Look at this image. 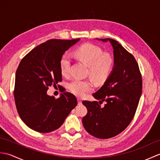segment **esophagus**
<instances>
[{
	"label": "esophagus",
	"mask_w": 160,
	"mask_h": 160,
	"mask_svg": "<svg viewBox=\"0 0 160 160\" xmlns=\"http://www.w3.org/2000/svg\"><path fill=\"white\" fill-rule=\"evenodd\" d=\"M78 105H82V100H80V99H78Z\"/></svg>",
	"instance_id": "obj_1"
}]
</instances>
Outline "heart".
Here are the masks:
<instances>
[{"mask_svg": "<svg viewBox=\"0 0 160 160\" xmlns=\"http://www.w3.org/2000/svg\"><path fill=\"white\" fill-rule=\"evenodd\" d=\"M76 56L89 68V76L98 83L104 82L109 76L113 67L114 61L107 53H102L99 47L91 43L81 45L75 51ZM71 64L70 57L64 54L60 61V71L62 76H67ZM94 85L90 80L76 79L69 84V89L77 96L83 97L93 89Z\"/></svg>", "mask_w": 160, "mask_h": 160, "instance_id": "obj_1", "label": "heart"}]
</instances>
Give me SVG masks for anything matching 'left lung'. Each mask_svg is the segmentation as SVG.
<instances>
[{
  "instance_id": "8db88e82",
  "label": "left lung",
  "mask_w": 160,
  "mask_h": 160,
  "mask_svg": "<svg viewBox=\"0 0 160 160\" xmlns=\"http://www.w3.org/2000/svg\"><path fill=\"white\" fill-rule=\"evenodd\" d=\"M96 39L111 43L114 65L103 85L93 94L106 104L101 107L96 101H83L88 112L82 124L93 136L108 139L120 133L131 123L142 95V80L136 60L120 43L111 38Z\"/></svg>"
}]
</instances>
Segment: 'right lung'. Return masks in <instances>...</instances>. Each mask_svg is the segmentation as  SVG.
<instances>
[{"mask_svg":"<svg viewBox=\"0 0 160 160\" xmlns=\"http://www.w3.org/2000/svg\"><path fill=\"white\" fill-rule=\"evenodd\" d=\"M80 38L49 40L23 58L16 70L14 100L20 118L28 127L40 132L58 128L78 104L69 92L60 98L47 95L49 87L62 81L61 58ZM60 87V85H58Z\"/></svg>","mask_w":160,"mask_h":160,"instance_id":"obj_1","label":"right lung"}]
</instances>
